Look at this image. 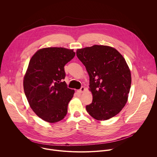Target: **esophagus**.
Returning a JSON list of instances; mask_svg holds the SVG:
<instances>
[{
  "label": "esophagus",
  "mask_w": 157,
  "mask_h": 157,
  "mask_svg": "<svg viewBox=\"0 0 157 157\" xmlns=\"http://www.w3.org/2000/svg\"><path fill=\"white\" fill-rule=\"evenodd\" d=\"M85 90H86V89H85L84 87H81V88L78 91V92L79 93H84L85 91Z\"/></svg>",
  "instance_id": "obj_1"
}]
</instances>
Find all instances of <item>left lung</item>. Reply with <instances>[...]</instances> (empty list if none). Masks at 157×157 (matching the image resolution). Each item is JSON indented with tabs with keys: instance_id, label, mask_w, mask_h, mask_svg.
<instances>
[{
	"instance_id": "left-lung-1",
	"label": "left lung",
	"mask_w": 157,
	"mask_h": 157,
	"mask_svg": "<svg viewBox=\"0 0 157 157\" xmlns=\"http://www.w3.org/2000/svg\"><path fill=\"white\" fill-rule=\"evenodd\" d=\"M76 55L89 76L93 102L86 107L98 121L119 114L125 105L131 86V73L123 56L114 48L95 44L78 49Z\"/></svg>"
}]
</instances>
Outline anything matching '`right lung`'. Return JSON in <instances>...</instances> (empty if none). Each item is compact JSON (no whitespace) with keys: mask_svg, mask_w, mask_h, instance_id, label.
Segmentation results:
<instances>
[{"mask_svg":"<svg viewBox=\"0 0 157 157\" xmlns=\"http://www.w3.org/2000/svg\"><path fill=\"white\" fill-rule=\"evenodd\" d=\"M75 56L73 49L48 47L38 50L31 58L24 78L29 104L43 121L55 123L63 119L75 90L67 87L64 65Z\"/></svg>","mask_w":157,"mask_h":157,"instance_id":"add662e5","label":"right lung"}]
</instances>
